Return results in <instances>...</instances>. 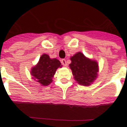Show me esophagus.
I'll use <instances>...</instances> for the list:
<instances>
[{
	"label": "esophagus",
	"instance_id": "34e87169",
	"mask_svg": "<svg viewBox=\"0 0 127 127\" xmlns=\"http://www.w3.org/2000/svg\"><path fill=\"white\" fill-rule=\"evenodd\" d=\"M61 62H62V64L64 66H65V67H66L67 66V62H66L65 59H62V60H61Z\"/></svg>",
	"mask_w": 127,
	"mask_h": 127
}]
</instances>
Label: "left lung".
Here are the masks:
<instances>
[{"label": "left lung", "mask_w": 127, "mask_h": 127, "mask_svg": "<svg viewBox=\"0 0 127 127\" xmlns=\"http://www.w3.org/2000/svg\"><path fill=\"white\" fill-rule=\"evenodd\" d=\"M70 60L69 67L75 80L81 85L90 86L98 76V63L86 58L81 52L75 54Z\"/></svg>", "instance_id": "8db88e82"}]
</instances>
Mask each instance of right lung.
I'll use <instances>...</instances> for the list:
<instances>
[{"mask_svg": "<svg viewBox=\"0 0 127 127\" xmlns=\"http://www.w3.org/2000/svg\"><path fill=\"white\" fill-rule=\"evenodd\" d=\"M58 67H62L60 62L56 58L51 59L47 54H43L39 62L31 69V75L34 80L43 86L49 85Z\"/></svg>", "mask_w": 127, "mask_h": 127, "instance_id": "obj_1", "label": "right lung"}]
</instances>
